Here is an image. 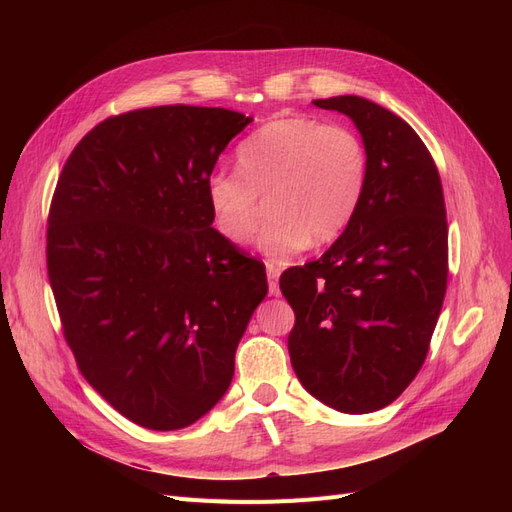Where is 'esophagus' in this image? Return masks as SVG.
Here are the masks:
<instances>
[{"label": "esophagus", "instance_id": "34e87169", "mask_svg": "<svg viewBox=\"0 0 512 512\" xmlns=\"http://www.w3.org/2000/svg\"><path fill=\"white\" fill-rule=\"evenodd\" d=\"M280 267L271 265V262H267V280H269V292L273 294V297H277L280 294V284H277V280H280Z\"/></svg>", "mask_w": 512, "mask_h": 512}]
</instances>
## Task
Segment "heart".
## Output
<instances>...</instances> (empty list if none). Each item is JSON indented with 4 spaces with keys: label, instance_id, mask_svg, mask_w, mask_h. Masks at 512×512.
Listing matches in <instances>:
<instances>
[{
    "label": "heart",
    "instance_id": "heart-1",
    "mask_svg": "<svg viewBox=\"0 0 512 512\" xmlns=\"http://www.w3.org/2000/svg\"><path fill=\"white\" fill-rule=\"evenodd\" d=\"M239 170H213L205 196L215 230L243 245L260 222L267 196L269 222L260 252L288 260L309 243H331L359 209L369 160L361 136L337 123L292 115L277 117L237 147Z\"/></svg>",
    "mask_w": 512,
    "mask_h": 512
}]
</instances>
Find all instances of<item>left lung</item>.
I'll return each mask as SVG.
<instances>
[{"mask_svg": "<svg viewBox=\"0 0 512 512\" xmlns=\"http://www.w3.org/2000/svg\"><path fill=\"white\" fill-rule=\"evenodd\" d=\"M348 115L363 136L369 173L352 222L327 252L282 273L294 309V374L322 404L376 412L423 367L448 277L442 181L408 123L359 96L314 100Z\"/></svg>", "mask_w": 512, "mask_h": 512, "instance_id": "1", "label": "left lung"}]
</instances>
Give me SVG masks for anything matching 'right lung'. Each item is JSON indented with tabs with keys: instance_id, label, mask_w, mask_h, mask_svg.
Returning a JSON list of instances; mask_svg holds the SVG:
<instances>
[{
	"instance_id": "1",
	"label": "right lung",
	"mask_w": 512,
	"mask_h": 512,
	"mask_svg": "<svg viewBox=\"0 0 512 512\" xmlns=\"http://www.w3.org/2000/svg\"><path fill=\"white\" fill-rule=\"evenodd\" d=\"M252 117L153 106L108 117L61 170L46 269L85 380L128 421L173 431L228 391L265 265L213 220L205 181Z\"/></svg>"
}]
</instances>
